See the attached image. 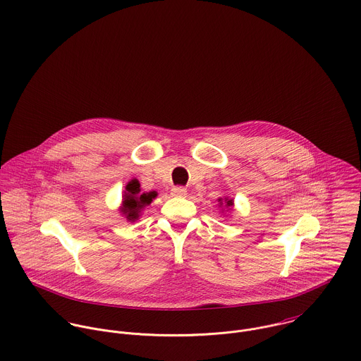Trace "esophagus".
<instances>
[{
    "mask_svg": "<svg viewBox=\"0 0 361 361\" xmlns=\"http://www.w3.org/2000/svg\"><path fill=\"white\" fill-rule=\"evenodd\" d=\"M171 195L173 197H185L187 190L184 187H174V188H171Z\"/></svg>",
    "mask_w": 361,
    "mask_h": 361,
    "instance_id": "esophagus-1",
    "label": "esophagus"
}]
</instances>
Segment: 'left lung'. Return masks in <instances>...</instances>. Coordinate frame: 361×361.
<instances>
[{
  "mask_svg": "<svg viewBox=\"0 0 361 361\" xmlns=\"http://www.w3.org/2000/svg\"><path fill=\"white\" fill-rule=\"evenodd\" d=\"M217 202H219V204H217V207H219V208H221V209H220V212L221 210H223L224 212V211H226V212H227V211H233V208H234V200H233V198L223 197V198H219V200H217Z\"/></svg>",
  "mask_w": 361,
  "mask_h": 361,
  "instance_id": "obj_1",
  "label": "left lung"
}]
</instances>
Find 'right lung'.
Wrapping results in <instances>:
<instances>
[{
	"label": "right lung",
	"instance_id": "obj_1",
	"mask_svg": "<svg viewBox=\"0 0 361 361\" xmlns=\"http://www.w3.org/2000/svg\"><path fill=\"white\" fill-rule=\"evenodd\" d=\"M156 197H157L156 191L142 192L140 181L137 178H133L126 185V190L123 192L121 207L118 208V211L127 221L135 223L142 215L145 208L150 205V202Z\"/></svg>",
	"mask_w": 361,
	"mask_h": 361
}]
</instances>
